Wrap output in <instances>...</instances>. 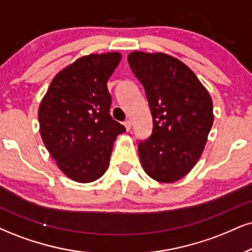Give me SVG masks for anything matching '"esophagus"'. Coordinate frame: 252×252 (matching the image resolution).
I'll return each mask as SVG.
<instances>
[{
  "mask_svg": "<svg viewBox=\"0 0 252 252\" xmlns=\"http://www.w3.org/2000/svg\"><path fill=\"white\" fill-rule=\"evenodd\" d=\"M124 126H125L126 131H131V127H132V124H131V121H129V120H126V121H124Z\"/></svg>",
  "mask_w": 252,
  "mask_h": 252,
  "instance_id": "obj_1",
  "label": "esophagus"
}]
</instances>
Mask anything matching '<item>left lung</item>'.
Here are the masks:
<instances>
[{
  "label": "left lung",
  "mask_w": 252,
  "mask_h": 252,
  "mask_svg": "<svg viewBox=\"0 0 252 252\" xmlns=\"http://www.w3.org/2000/svg\"><path fill=\"white\" fill-rule=\"evenodd\" d=\"M133 73L144 85L153 132L139 142L142 168L155 181L173 183L201 158L214 123L213 100L192 71L172 56L131 52Z\"/></svg>",
  "instance_id": "1"
}]
</instances>
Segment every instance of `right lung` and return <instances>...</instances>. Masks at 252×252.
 Masks as SVG:
<instances>
[{
	"label": "right lung",
	"mask_w": 252,
	"mask_h": 252,
	"mask_svg": "<svg viewBox=\"0 0 252 252\" xmlns=\"http://www.w3.org/2000/svg\"><path fill=\"white\" fill-rule=\"evenodd\" d=\"M119 52L80 57L52 79L38 108L39 132L58 168L76 182L104 175L113 142L126 131L110 116L107 80Z\"/></svg>",
	"instance_id": "obj_1"
}]
</instances>
